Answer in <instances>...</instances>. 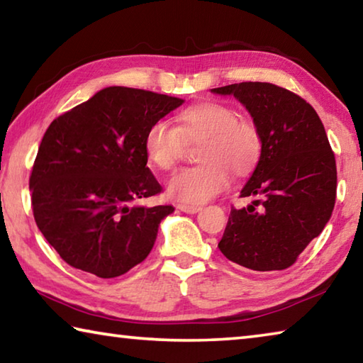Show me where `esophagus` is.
<instances>
[{
    "instance_id": "34e87169",
    "label": "esophagus",
    "mask_w": 363,
    "mask_h": 363,
    "mask_svg": "<svg viewBox=\"0 0 363 363\" xmlns=\"http://www.w3.org/2000/svg\"><path fill=\"white\" fill-rule=\"evenodd\" d=\"M177 210H181V211L187 213V214H195V213H199V211L201 210V206H199V205H186V203H181V205H177Z\"/></svg>"
}]
</instances>
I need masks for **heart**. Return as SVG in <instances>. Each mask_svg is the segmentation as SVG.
Returning a JSON list of instances; mask_svg holds the SVG:
<instances>
[{
	"instance_id": "b5f03b06",
	"label": "heart",
	"mask_w": 363,
	"mask_h": 363,
	"mask_svg": "<svg viewBox=\"0 0 363 363\" xmlns=\"http://www.w3.org/2000/svg\"><path fill=\"white\" fill-rule=\"evenodd\" d=\"M199 164L177 171L168 182V195L182 203H203L229 186L230 173L245 177L253 173L264 150L257 123L238 116L223 102H200L176 115V128L157 120L147 128L144 152L160 171L176 168L186 144H196Z\"/></svg>"
}]
</instances>
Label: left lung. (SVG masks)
<instances>
[{
    "instance_id": "1",
    "label": "left lung",
    "mask_w": 363,
    "mask_h": 363,
    "mask_svg": "<svg viewBox=\"0 0 363 363\" xmlns=\"http://www.w3.org/2000/svg\"><path fill=\"white\" fill-rule=\"evenodd\" d=\"M237 97L262 133L264 150L232 206L219 250L251 270H284L328 223L336 200V162L323 123L303 97L272 83L245 82L211 89Z\"/></svg>"
}]
</instances>
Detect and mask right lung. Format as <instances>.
Segmentation results:
<instances>
[{"label": "right lung", "instance_id": "1", "mask_svg": "<svg viewBox=\"0 0 363 363\" xmlns=\"http://www.w3.org/2000/svg\"><path fill=\"white\" fill-rule=\"evenodd\" d=\"M182 102L110 86L49 125L30 174L32 208L38 229L72 267L113 279L149 256L174 208L133 205L162 192L147 167L144 136Z\"/></svg>", "mask_w": 363, "mask_h": 363}]
</instances>
